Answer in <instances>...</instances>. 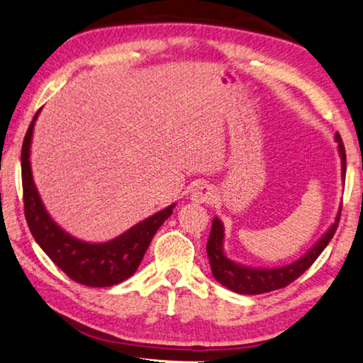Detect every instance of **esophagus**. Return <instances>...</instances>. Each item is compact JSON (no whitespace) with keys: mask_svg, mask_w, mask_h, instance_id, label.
Masks as SVG:
<instances>
[{"mask_svg":"<svg viewBox=\"0 0 363 363\" xmlns=\"http://www.w3.org/2000/svg\"><path fill=\"white\" fill-rule=\"evenodd\" d=\"M189 196H191V201L198 204L209 203L213 198V189L209 185H198L191 189V194Z\"/></svg>","mask_w":363,"mask_h":363,"instance_id":"34e87169","label":"esophagus"}]
</instances>
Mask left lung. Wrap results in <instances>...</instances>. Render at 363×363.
<instances>
[{"label":"left lung","mask_w":363,"mask_h":363,"mask_svg":"<svg viewBox=\"0 0 363 363\" xmlns=\"http://www.w3.org/2000/svg\"><path fill=\"white\" fill-rule=\"evenodd\" d=\"M335 140L337 143V151L341 157V177H346V151L340 133H336ZM341 207L337 211V216L331 227L325 231L322 238L313 245L308 251L302 255L301 259L293 264L283 267H273V269H260V267H249L238 264L235 260L227 257L223 251V240L225 230L223 223L218 217H213L212 230L207 241V255H209V262L212 269V275L216 280L223 284L225 288L235 291L238 294H264L270 291L280 289L293 283L296 278H299L308 267L315 262L317 257L323 252V249L328 246L333 235L337 228L340 222Z\"/></svg>","instance_id":"obj_1"}]
</instances>
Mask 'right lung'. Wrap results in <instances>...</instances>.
I'll return each mask as SVG.
<instances>
[{"mask_svg": "<svg viewBox=\"0 0 363 363\" xmlns=\"http://www.w3.org/2000/svg\"><path fill=\"white\" fill-rule=\"evenodd\" d=\"M40 111L27 130L21 156L23 209L35 241L70 280L91 288L114 286L125 281L140 267L152 236L172 216L175 204L152 213L151 217L106 242L83 241L67 233L48 213L33 182L30 146Z\"/></svg>", "mask_w": 363, "mask_h": 363, "instance_id": "1", "label": "right lung"}]
</instances>
